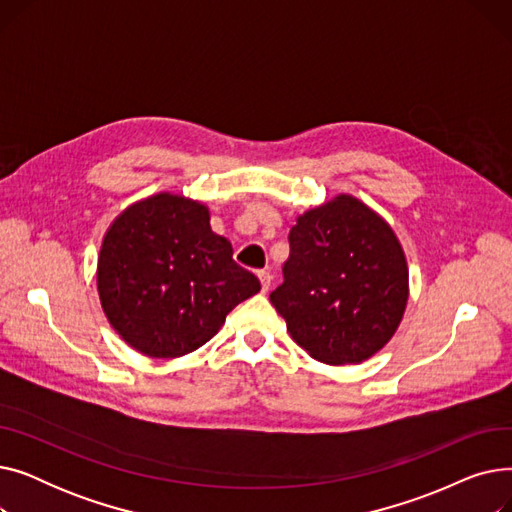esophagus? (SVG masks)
I'll use <instances>...</instances> for the list:
<instances>
[{
	"instance_id": "1",
	"label": "esophagus",
	"mask_w": 512,
	"mask_h": 512,
	"mask_svg": "<svg viewBox=\"0 0 512 512\" xmlns=\"http://www.w3.org/2000/svg\"><path fill=\"white\" fill-rule=\"evenodd\" d=\"M259 280H261V288H263V292H267V290H270V286H272V274L270 272H259Z\"/></svg>"
}]
</instances>
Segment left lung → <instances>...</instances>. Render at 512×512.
<instances>
[{
	"mask_svg": "<svg viewBox=\"0 0 512 512\" xmlns=\"http://www.w3.org/2000/svg\"><path fill=\"white\" fill-rule=\"evenodd\" d=\"M270 301L309 357L326 365L363 363L405 317L407 255L378 211L340 193L297 218L284 284Z\"/></svg>",
	"mask_w": 512,
	"mask_h": 512,
	"instance_id": "left-lung-1",
	"label": "left lung"
}]
</instances>
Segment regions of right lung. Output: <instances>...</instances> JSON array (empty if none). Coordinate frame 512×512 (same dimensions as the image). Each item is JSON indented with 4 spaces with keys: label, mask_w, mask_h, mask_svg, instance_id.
<instances>
[{
    "label": "right lung",
    "mask_w": 512,
    "mask_h": 512,
    "mask_svg": "<svg viewBox=\"0 0 512 512\" xmlns=\"http://www.w3.org/2000/svg\"><path fill=\"white\" fill-rule=\"evenodd\" d=\"M205 203L170 191L128 205L105 230L97 294L118 336L153 359L197 351L261 290L211 230Z\"/></svg>",
    "instance_id": "right-lung-1"
}]
</instances>
